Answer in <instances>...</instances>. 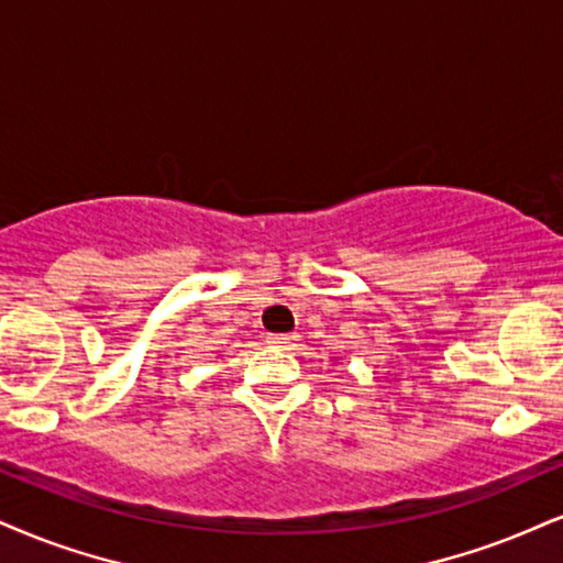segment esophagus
Listing matches in <instances>:
<instances>
[{"mask_svg": "<svg viewBox=\"0 0 563 563\" xmlns=\"http://www.w3.org/2000/svg\"><path fill=\"white\" fill-rule=\"evenodd\" d=\"M268 346H274V350H292L297 344V336L295 334H271L268 339Z\"/></svg>", "mask_w": 563, "mask_h": 563, "instance_id": "esophagus-1", "label": "esophagus"}]
</instances>
